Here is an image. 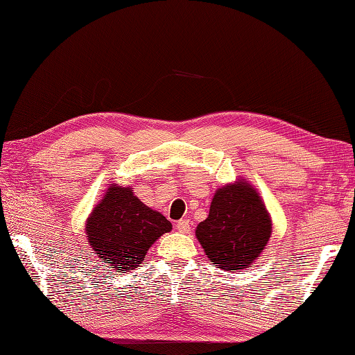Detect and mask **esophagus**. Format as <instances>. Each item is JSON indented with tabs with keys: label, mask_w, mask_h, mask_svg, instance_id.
Returning <instances> with one entry per match:
<instances>
[{
	"label": "esophagus",
	"mask_w": 355,
	"mask_h": 355,
	"mask_svg": "<svg viewBox=\"0 0 355 355\" xmlns=\"http://www.w3.org/2000/svg\"><path fill=\"white\" fill-rule=\"evenodd\" d=\"M175 228H177V231H180V233L188 234L189 231H191V223H189V220H186V218H183V220H178L177 222Z\"/></svg>",
	"instance_id": "esophagus-1"
}]
</instances>
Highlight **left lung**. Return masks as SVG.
<instances>
[{"instance_id": "obj_1", "label": "left lung", "mask_w": 355, "mask_h": 355, "mask_svg": "<svg viewBox=\"0 0 355 355\" xmlns=\"http://www.w3.org/2000/svg\"><path fill=\"white\" fill-rule=\"evenodd\" d=\"M196 236L212 266L230 270L250 267L272 236V218L254 188L245 182L217 189L209 216L198 223Z\"/></svg>"}]
</instances>
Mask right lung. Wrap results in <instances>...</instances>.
<instances>
[{"label": "right lung", "mask_w": 355, "mask_h": 355, "mask_svg": "<svg viewBox=\"0 0 355 355\" xmlns=\"http://www.w3.org/2000/svg\"><path fill=\"white\" fill-rule=\"evenodd\" d=\"M171 230L172 223L141 202L132 188L113 184L89 214L85 233L99 259L125 273L139 267L152 243Z\"/></svg>", "instance_id": "1"}]
</instances>
